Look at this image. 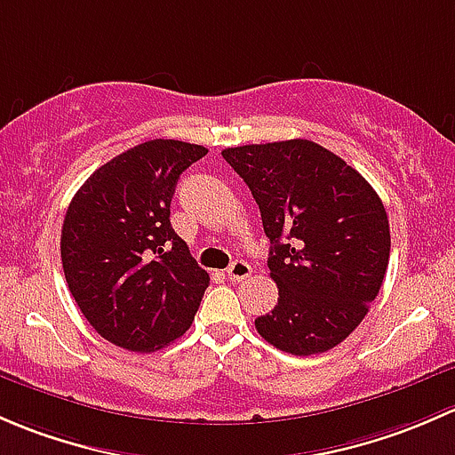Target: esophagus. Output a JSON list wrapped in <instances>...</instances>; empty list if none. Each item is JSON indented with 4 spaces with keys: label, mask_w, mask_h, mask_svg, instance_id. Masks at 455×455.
I'll list each match as a JSON object with an SVG mask.
<instances>
[{
    "label": "esophagus",
    "mask_w": 455,
    "mask_h": 455,
    "mask_svg": "<svg viewBox=\"0 0 455 455\" xmlns=\"http://www.w3.org/2000/svg\"><path fill=\"white\" fill-rule=\"evenodd\" d=\"M250 275H251L250 262H245V260H234L232 265L228 267V278L232 280V283H241V280L250 278Z\"/></svg>",
    "instance_id": "esophagus-1"
}]
</instances>
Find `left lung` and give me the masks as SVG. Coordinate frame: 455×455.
<instances>
[{"label":"left lung","mask_w":455,"mask_h":455,"mask_svg":"<svg viewBox=\"0 0 455 455\" xmlns=\"http://www.w3.org/2000/svg\"><path fill=\"white\" fill-rule=\"evenodd\" d=\"M271 241L278 304L256 317L262 339L291 355L326 353L366 317L390 259V223L372 186L311 140L226 148Z\"/></svg>","instance_id":"8db88e82"}]
</instances>
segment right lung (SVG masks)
I'll return each instance as SVG.
<instances>
[{
    "mask_svg": "<svg viewBox=\"0 0 455 455\" xmlns=\"http://www.w3.org/2000/svg\"><path fill=\"white\" fill-rule=\"evenodd\" d=\"M208 153L180 140H148L98 168L78 188L60 229L69 293L100 337L153 353L195 320L208 271L171 226L181 172Z\"/></svg>",
    "mask_w": 455,
    "mask_h": 455,
    "instance_id": "obj_1",
    "label": "right lung"
}]
</instances>
